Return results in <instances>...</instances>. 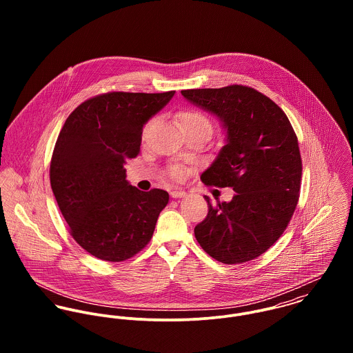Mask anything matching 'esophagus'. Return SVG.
I'll return each mask as SVG.
<instances>
[{
	"label": "esophagus",
	"mask_w": 353,
	"mask_h": 353,
	"mask_svg": "<svg viewBox=\"0 0 353 353\" xmlns=\"http://www.w3.org/2000/svg\"><path fill=\"white\" fill-rule=\"evenodd\" d=\"M170 196H171L172 199H182V197L186 196V193H185L183 190H172V192L170 193Z\"/></svg>",
	"instance_id": "obj_1"
}]
</instances>
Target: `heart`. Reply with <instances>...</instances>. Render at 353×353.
<instances>
[{
  "label": "heart",
  "mask_w": 353,
  "mask_h": 353,
  "mask_svg": "<svg viewBox=\"0 0 353 353\" xmlns=\"http://www.w3.org/2000/svg\"><path fill=\"white\" fill-rule=\"evenodd\" d=\"M181 125L183 128V130H192V129H208L212 132V125L210 121L196 110H188L185 112H182L181 115ZM170 175L174 179H179L183 175V170L181 165H172L168 170Z\"/></svg>",
  "instance_id": "b5f03b06"
}]
</instances>
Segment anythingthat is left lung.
Instances as JSON below:
<instances>
[{
  "label": "left lung",
  "mask_w": 353,
  "mask_h": 353,
  "mask_svg": "<svg viewBox=\"0 0 353 353\" xmlns=\"http://www.w3.org/2000/svg\"><path fill=\"white\" fill-rule=\"evenodd\" d=\"M214 114L227 130L225 145L203 171L205 185L232 188L230 202L212 205L194 228L203 252L227 263L252 261L285 231L299 200L302 157L285 112L245 85L181 91Z\"/></svg>",
  "instance_id": "obj_1"
}]
</instances>
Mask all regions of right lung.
Here are the masks:
<instances>
[{
  "mask_svg": "<svg viewBox=\"0 0 353 353\" xmlns=\"http://www.w3.org/2000/svg\"><path fill=\"white\" fill-rule=\"evenodd\" d=\"M174 94H101L83 101L59 132L51 189L73 239L99 259L121 262L141 252L168 203L161 189L132 186L125 164L140 152L143 126Z\"/></svg>",
  "mask_w": 353,
  "mask_h": 353,
  "instance_id": "obj_1",
  "label": "right lung"
}]
</instances>
